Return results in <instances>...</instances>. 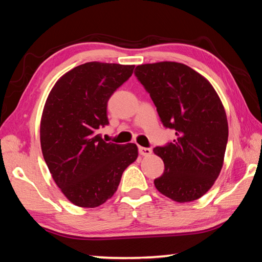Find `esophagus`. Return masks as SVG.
<instances>
[{
	"label": "esophagus",
	"instance_id": "esophagus-1",
	"mask_svg": "<svg viewBox=\"0 0 262 262\" xmlns=\"http://www.w3.org/2000/svg\"><path fill=\"white\" fill-rule=\"evenodd\" d=\"M139 152L142 156H149V155H151L152 150L150 148H144V147H139Z\"/></svg>",
	"mask_w": 262,
	"mask_h": 262
}]
</instances>
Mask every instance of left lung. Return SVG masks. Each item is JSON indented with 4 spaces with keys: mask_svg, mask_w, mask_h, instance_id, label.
<instances>
[{
    "mask_svg": "<svg viewBox=\"0 0 262 262\" xmlns=\"http://www.w3.org/2000/svg\"><path fill=\"white\" fill-rule=\"evenodd\" d=\"M134 74L163 126L177 135L171 143L154 148L165 166L155 186L173 201L198 200L214 185L227 149L228 120L219 95L205 77L178 62L141 64Z\"/></svg>",
    "mask_w": 262,
    "mask_h": 262,
    "instance_id": "obj_1",
    "label": "left lung"
}]
</instances>
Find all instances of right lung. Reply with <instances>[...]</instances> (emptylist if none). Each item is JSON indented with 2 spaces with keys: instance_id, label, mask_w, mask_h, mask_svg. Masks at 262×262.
Returning <instances> with one entry per match:
<instances>
[{
  "instance_id": "right-lung-1",
  "label": "right lung",
  "mask_w": 262,
  "mask_h": 262,
  "mask_svg": "<svg viewBox=\"0 0 262 262\" xmlns=\"http://www.w3.org/2000/svg\"><path fill=\"white\" fill-rule=\"evenodd\" d=\"M135 66L86 62L53 86L42 111L40 143L55 184L78 207L95 208L113 196L128 165L137 158L134 143L105 142L107 101L132 76Z\"/></svg>"
}]
</instances>
